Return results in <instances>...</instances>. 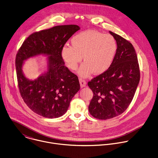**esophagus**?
<instances>
[{"label":"esophagus","mask_w":158,"mask_h":158,"mask_svg":"<svg viewBox=\"0 0 158 158\" xmlns=\"http://www.w3.org/2000/svg\"><path fill=\"white\" fill-rule=\"evenodd\" d=\"M79 82H80V85H81V87L82 88V87H84L85 85H86V81L84 79H82V78H79Z\"/></svg>","instance_id":"34e87169"}]
</instances>
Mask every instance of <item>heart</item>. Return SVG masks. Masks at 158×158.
Wrapping results in <instances>:
<instances>
[{"mask_svg":"<svg viewBox=\"0 0 158 158\" xmlns=\"http://www.w3.org/2000/svg\"><path fill=\"white\" fill-rule=\"evenodd\" d=\"M71 45H64L61 56L67 67L76 70L83 56L84 63L80 66L78 74L84 77L92 73L99 75L111 66L116 51L117 43L110 34L89 30L81 32L71 39Z\"/></svg>","mask_w":158,"mask_h":158,"instance_id":"obj_1","label":"heart"}]
</instances>
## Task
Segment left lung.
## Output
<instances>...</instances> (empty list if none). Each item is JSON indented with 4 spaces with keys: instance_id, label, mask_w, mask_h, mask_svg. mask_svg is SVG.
Instances as JSON below:
<instances>
[{
    "instance_id": "obj_1",
    "label": "left lung",
    "mask_w": 158,
    "mask_h": 158,
    "mask_svg": "<svg viewBox=\"0 0 158 158\" xmlns=\"http://www.w3.org/2000/svg\"><path fill=\"white\" fill-rule=\"evenodd\" d=\"M110 33L117 43V51L110 67L88 82L94 96L89 106L95 118L106 120L124 113L131 104L140 81V73L132 44L121 35Z\"/></svg>"
}]
</instances>
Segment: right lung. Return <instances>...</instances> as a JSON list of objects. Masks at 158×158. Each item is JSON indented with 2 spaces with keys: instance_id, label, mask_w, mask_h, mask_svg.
Wrapping results in <instances>:
<instances>
[{
  "instance_id": "1",
  "label": "right lung",
  "mask_w": 158,
  "mask_h": 158,
  "mask_svg": "<svg viewBox=\"0 0 158 158\" xmlns=\"http://www.w3.org/2000/svg\"><path fill=\"white\" fill-rule=\"evenodd\" d=\"M75 24L56 26L31 34L19 48L15 59L18 86L24 103L35 113L50 119L63 116L79 90L77 76L64 66L61 48L78 30ZM48 57V71L37 80H27L22 72L23 61L38 54Z\"/></svg>"
}]
</instances>
